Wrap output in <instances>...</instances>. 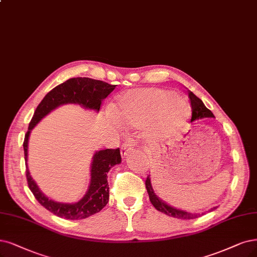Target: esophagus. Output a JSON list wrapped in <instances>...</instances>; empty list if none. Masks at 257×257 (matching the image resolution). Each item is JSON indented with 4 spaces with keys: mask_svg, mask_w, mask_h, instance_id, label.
Wrapping results in <instances>:
<instances>
[{
    "mask_svg": "<svg viewBox=\"0 0 257 257\" xmlns=\"http://www.w3.org/2000/svg\"><path fill=\"white\" fill-rule=\"evenodd\" d=\"M132 148H134V143H132V141L125 142V143H123L121 145V147H120V154H121V156L125 157L128 154H130Z\"/></svg>",
    "mask_w": 257,
    "mask_h": 257,
    "instance_id": "34e87169",
    "label": "esophagus"
}]
</instances>
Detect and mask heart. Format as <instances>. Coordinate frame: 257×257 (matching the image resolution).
Segmentation results:
<instances>
[{"label":"heart","instance_id":"heart-1","mask_svg":"<svg viewBox=\"0 0 257 257\" xmlns=\"http://www.w3.org/2000/svg\"><path fill=\"white\" fill-rule=\"evenodd\" d=\"M113 113L120 122L131 128L144 125L156 115L159 131L163 136H170L186 122L191 107L173 92L148 88L130 90L119 95Z\"/></svg>","mask_w":257,"mask_h":257}]
</instances>
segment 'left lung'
Segmentation results:
<instances>
[{
  "label": "left lung",
  "mask_w": 257,
  "mask_h": 257,
  "mask_svg": "<svg viewBox=\"0 0 257 257\" xmlns=\"http://www.w3.org/2000/svg\"><path fill=\"white\" fill-rule=\"evenodd\" d=\"M188 97H189V100H191V106H192V119H191L192 121L196 120V119H201L203 117H215L214 114L212 113V111L208 110L204 106V103L202 102V100L199 97H197L193 92H191V91L188 92ZM145 185H146L147 192H148V195H149L150 202L153 203V205L160 212H162V213H164L168 216L179 218V219H194V218H198V217H200L201 215L204 214V213H201V214L187 213V212H184V211H181V210H177V208L172 207L170 205L166 204L165 202H163L162 200H161V199H159L155 195L154 188H153V186H151L149 176L146 179ZM216 207H213L212 210H210V212L214 211Z\"/></svg>",
  "instance_id": "8db88e82"
}]
</instances>
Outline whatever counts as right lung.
<instances>
[{
    "label": "right lung",
    "mask_w": 257,
    "mask_h": 257,
    "mask_svg": "<svg viewBox=\"0 0 257 257\" xmlns=\"http://www.w3.org/2000/svg\"><path fill=\"white\" fill-rule=\"evenodd\" d=\"M116 84H110L101 80L88 77L70 78L65 82L57 85L45 95L38 104L34 116L25 135L23 148L26 164V179L28 187L35 198L47 211L64 219H84L98 213L109 201V184L107 173L109 169L121 162L119 148L99 150L93 157L91 166V181L87 194L80 201L76 203H59L45 197L32 179L27 168L28 139L32 129L38 122L55 108L64 103H78L87 109L99 111L102 100L115 89Z\"/></svg>",
    "instance_id": "1"
}]
</instances>
